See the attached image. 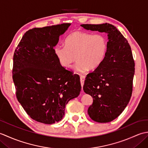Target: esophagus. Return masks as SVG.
<instances>
[{"label": "esophagus", "instance_id": "34e87169", "mask_svg": "<svg viewBox=\"0 0 148 148\" xmlns=\"http://www.w3.org/2000/svg\"><path fill=\"white\" fill-rule=\"evenodd\" d=\"M85 76H83V75H81L80 76V81H81V87H82L83 88V84H84V79H85Z\"/></svg>", "mask_w": 148, "mask_h": 148}]
</instances>
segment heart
<instances>
[{"label": "heart", "instance_id": "heart-1", "mask_svg": "<svg viewBox=\"0 0 148 148\" xmlns=\"http://www.w3.org/2000/svg\"><path fill=\"white\" fill-rule=\"evenodd\" d=\"M65 46L56 45L54 54L64 67L70 68L77 60L75 70L83 73L89 68L95 69L102 64L108 49V40L101 34H92L76 31L65 39Z\"/></svg>", "mask_w": 148, "mask_h": 148}]
</instances>
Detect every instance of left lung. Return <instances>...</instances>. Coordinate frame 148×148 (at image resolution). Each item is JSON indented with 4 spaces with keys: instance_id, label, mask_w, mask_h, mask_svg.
<instances>
[{
    "instance_id": "obj_1",
    "label": "left lung",
    "mask_w": 148,
    "mask_h": 148,
    "mask_svg": "<svg viewBox=\"0 0 148 148\" xmlns=\"http://www.w3.org/2000/svg\"><path fill=\"white\" fill-rule=\"evenodd\" d=\"M88 30L104 32L108 36V49L102 63L87 74L84 92L93 97L88 109L91 119L108 123L121 114L132 93L135 63L128 40L109 23L83 24Z\"/></svg>"
}]
</instances>
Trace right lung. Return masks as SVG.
Returning <instances> with one entry per match:
<instances>
[{"instance_id": "add662e5", "label": "right lung", "mask_w": 148, "mask_h": 148, "mask_svg": "<svg viewBox=\"0 0 148 148\" xmlns=\"http://www.w3.org/2000/svg\"><path fill=\"white\" fill-rule=\"evenodd\" d=\"M71 23L34 28L22 37L13 56L12 79L18 102L42 123L62 120L69 100L79 95L80 77L66 70L54 54Z\"/></svg>"}]
</instances>
